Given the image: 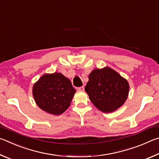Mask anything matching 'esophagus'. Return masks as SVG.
<instances>
[{"instance_id":"1","label":"esophagus","mask_w":159,"mask_h":159,"mask_svg":"<svg viewBox=\"0 0 159 159\" xmlns=\"http://www.w3.org/2000/svg\"><path fill=\"white\" fill-rule=\"evenodd\" d=\"M78 91H80V92H83V91H84V87L83 86H81V87H79L77 88Z\"/></svg>"}]
</instances>
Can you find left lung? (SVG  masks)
Listing matches in <instances>:
<instances>
[{
    "mask_svg": "<svg viewBox=\"0 0 159 159\" xmlns=\"http://www.w3.org/2000/svg\"><path fill=\"white\" fill-rule=\"evenodd\" d=\"M88 79L85 90L99 110L113 112L125 103L129 93L128 82L114 69L108 66L94 69Z\"/></svg>",
    "mask_w": 159,
    "mask_h": 159,
    "instance_id": "8db88e82",
    "label": "left lung"
}]
</instances>
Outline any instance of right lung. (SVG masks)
<instances>
[{
    "instance_id": "1",
    "label": "right lung",
    "mask_w": 159,
    "mask_h": 159,
    "mask_svg": "<svg viewBox=\"0 0 159 159\" xmlns=\"http://www.w3.org/2000/svg\"><path fill=\"white\" fill-rule=\"evenodd\" d=\"M75 93L70 80L57 72L44 74L33 86L37 105L53 115L61 114L68 109Z\"/></svg>"
}]
</instances>
